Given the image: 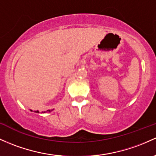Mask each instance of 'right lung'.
<instances>
[{"label":"right lung","instance_id":"right-lung-1","mask_svg":"<svg viewBox=\"0 0 156 156\" xmlns=\"http://www.w3.org/2000/svg\"><path fill=\"white\" fill-rule=\"evenodd\" d=\"M31 111H32V110H31ZM50 111H51V110H49V109H48L47 112H50ZM35 112H39V111L37 110V111H35Z\"/></svg>","mask_w":156,"mask_h":156}]
</instances>
